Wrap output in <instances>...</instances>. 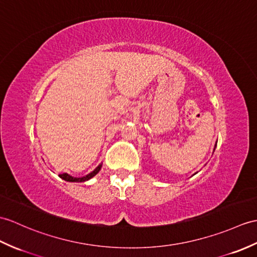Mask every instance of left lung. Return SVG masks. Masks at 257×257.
I'll return each mask as SVG.
<instances>
[{
	"instance_id": "left-lung-1",
	"label": "left lung",
	"mask_w": 257,
	"mask_h": 257,
	"mask_svg": "<svg viewBox=\"0 0 257 257\" xmlns=\"http://www.w3.org/2000/svg\"><path fill=\"white\" fill-rule=\"evenodd\" d=\"M216 147H217V142H216V145H214V149H216ZM214 149H213V152H214ZM196 174V173H195Z\"/></svg>"
}]
</instances>
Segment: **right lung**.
Segmentation results:
<instances>
[{"label":"right lung","mask_w":257,"mask_h":257,"mask_svg":"<svg viewBox=\"0 0 257 257\" xmlns=\"http://www.w3.org/2000/svg\"><path fill=\"white\" fill-rule=\"evenodd\" d=\"M101 165H103V163H100L97 168H95V170L94 171H92L91 173H88L87 175H85V176H81V177H74V176H72V175H70V174H68V173H63V174H60L59 175V177L60 178H62V180H64V181H67V182H72V183H81V182H86V181H88V180H91L92 177H94L95 175L97 174V173L100 171V169H101Z\"/></svg>","instance_id":"right-lung-1"}]
</instances>
